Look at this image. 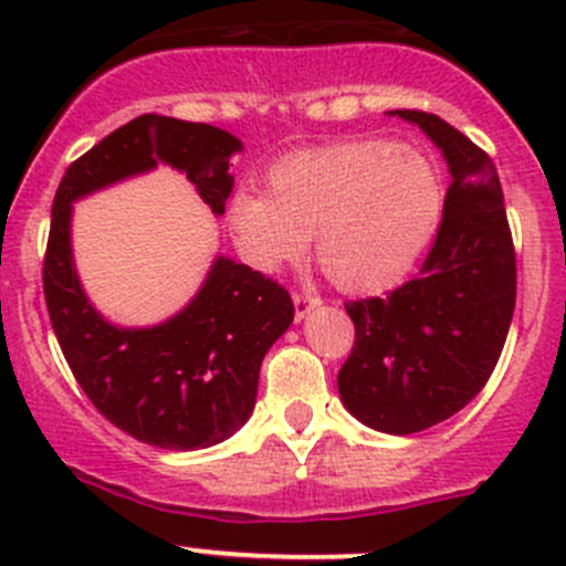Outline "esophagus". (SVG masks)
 Returning <instances> with one entry per match:
<instances>
[{
  "instance_id": "obj_1",
  "label": "esophagus",
  "mask_w": 566,
  "mask_h": 566,
  "mask_svg": "<svg viewBox=\"0 0 566 566\" xmlns=\"http://www.w3.org/2000/svg\"><path fill=\"white\" fill-rule=\"evenodd\" d=\"M293 304H295V319H304L312 310H315V306H319V295L304 290V293L293 295Z\"/></svg>"
}]
</instances>
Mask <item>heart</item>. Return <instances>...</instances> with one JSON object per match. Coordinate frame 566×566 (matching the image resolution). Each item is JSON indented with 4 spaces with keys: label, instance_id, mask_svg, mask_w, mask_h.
<instances>
[{
    "label": "heart",
    "instance_id": "b5f03b06",
    "mask_svg": "<svg viewBox=\"0 0 566 566\" xmlns=\"http://www.w3.org/2000/svg\"><path fill=\"white\" fill-rule=\"evenodd\" d=\"M443 191L424 156L367 139L284 158L268 172V193L238 191L227 224L260 271L295 262L315 238L319 271L345 293H380L436 235Z\"/></svg>",
    "mask_w": 566,
    "mask_h": 566
}]
</instances>
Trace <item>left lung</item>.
<instances>
[{
	"label": "left lung",
	"mask_w": 566,
	"mask_h": 566,
	"mask_svg": "<svg viewBox=\"0 0 566 566\" xmlns=\"http://www.w3.org/2000/svg\"><path fill=\"white\" fill-rule=\"evenodd\" d=\"M397 114L441 147L452 186L419 276L386 298L345 304L356 339L336 384L358 421L410 436L447 421L484 389L510 334L517 262L488 153L438 114Z\"/></svg>",
	"instance_id": "obj_1"
}]
</instances>
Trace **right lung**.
<instances>
[{
  "instance_id": "right-lung-1",
  "label": "right lung",
  "mask_w": 566,
  "mask_h": 566,
  "mask_svg": "<svg viewBox=\"0 0 566 566\" xmlns=\"http://www.w3.org/2000/svg\"><path fill=\"white\" fill-rule=\"evenodd\" d=\"M238 150L241 142L213 125L142 114L76 158L51 205L43 293L62 356L114 427L158 449L213 447L247 424L260 364L293 323V298L260 271L219 256L180 315L153 328H117L93 310L78 284L71 205L164 161L186 172L221 216Z\"/></svg>"
}]
</instances>
